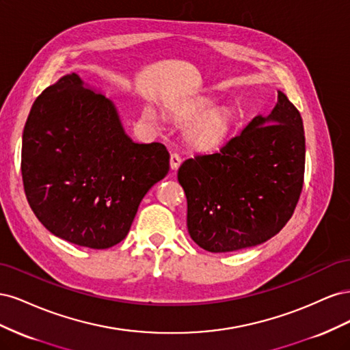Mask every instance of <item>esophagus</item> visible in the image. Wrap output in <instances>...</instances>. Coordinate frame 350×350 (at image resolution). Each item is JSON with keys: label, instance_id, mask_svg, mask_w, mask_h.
<instances>
[{"label": "esophagus", "instance_id": "obj_1", "mask_svg": "<svg viewBox=\"0 0 350 350\" xmlns=\"http://www.w3.org/2000/svg\"><path fill=\"white\" fill-rule=\"evenodd\" d=\"M179 165H181V156L176 154V153H172L171 154V169H172V171H178Z\"/></svg>", "mask_w": 350, "mask_h": 350}]
</instances>
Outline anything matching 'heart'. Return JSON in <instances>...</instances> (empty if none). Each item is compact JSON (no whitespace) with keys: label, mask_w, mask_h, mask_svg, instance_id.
<instances>
[{"label":"heart","mask_w":350,"mask_h":350,"mask_svg":"<svg viewBox=\"0 0 350 350\" xmlns=\"http://www.w3.org/2000/svg\"><path fill=\"white\" fill-rule=\"evenodd\" d=\"M178 121L189 120L183 137L188 147L196 152H211L224 146L234 129V115L225 107H208L204 100L188 102L175 111ZM146 116L153 120V112L146 111Z\"/></svg>","instance_id":"heart-1"}]
</instances>
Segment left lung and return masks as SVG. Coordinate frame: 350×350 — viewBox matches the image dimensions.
<instances>
[{
	"label": "left lung",
	"mask_w": 350,
	"mask_h": 350,
	"mask_svg": "<svg viewBox=\"0 0 350 350\" xmlns=\"http://www.w3.org/2000/svg\"><path fill=\"white\" fill-rule=\"evenodd\" d=\"M304 171L301 113L278 90L267 116H254L219 152L197 154L179 166L189 237L210 252L269 241L293 215Z\"/></svg>",
	"instance_id": "obj_1"
}]
</instances>
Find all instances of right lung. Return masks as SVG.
Returning <instances> with one entry per match:
<instances>
[{"label": "right lung", "instance_id": "1", "mask_svg": "<svg viewBox=\"0 0 350 350\" xmlns=\"http://www.w3.org/2000/svg\"><path fill=\"white\" fill-rule=\"evenodd\" d=\"M167 171L166 147L133 142L113 102L77 72L51 84L30 109L25 193L40 224L61 239L93 250L116 245Z\"/></svg>", "mask_w": 350, "mask_h": 350}]
</instances>
